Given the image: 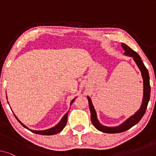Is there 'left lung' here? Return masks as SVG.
<instances>
[{
    "label": "left lung",
    "mask_w": 156,
    "mask_h": 156,
    "mask_svg": "<svg viewBox=\"0 0 156 156\" xmlns=\"http://www.w3.org/2000/svg\"><path fill=\"white\" fill-rule=\"evenodd\" d=\"M121 46L125 51L124 55L126 56L133 57V60L137 65L138 67L139 68L140 72H141V75L143 80H144V97H143V101L141 106L139 109L133 115L130 116L129 119H127L124 122H123L121 125L118 126L114 127H108L102 125L100 123V122L98 120L97 113L94 107L90 97L87 96V99L89 101V109H90L91 112V123L94 125L96 129L99 131L104 132V133H121V132L126 131L127 130L131 129L133 126L139 122L142 117L146 112V110L147 108V106H148L149 99H150V95H151V86H150V77H149V74L148 69L145 67L144 62L141 60V58L138 55L137 52L133 51L132 49L129 48V46L124 43L121 44Z\"/></svg>",
    "instance_id": "obj_1"
}]
</instances>
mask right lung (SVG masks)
<instances>
[{
  "instance_id": "obj_1",
  "label": "right lung",
  "mask_w": 156,
  "mask_h": 156,
  "mask_svg": "<svg viewBox=\"0 0 156 156\" xmlns=\"http://www.w3.org/2000/svg\"><path fill=\"white\" fill-rule=\"evenodd\" d=\"M76 98H74V99L72 100V101L70 102V105H72V104L73 103L74 101V100L76 99ZM68 112H69V111H68ZM68 112L66 113L65 114V116H64L62 119L60 120V121L57 123L56 126H53L52 128H50V129H46V130H42V131H35V130H32V129H30L27 128L26 126L23 124V123L21 122V121L19 120V119L17 118V116L15 115V116H16V118L17 120L19 121V123H20L21 125L23 126V127L25 128V129L30 130V131L33 132V133H37V134H40V135H45V136H51V135H54V134H57L59 133V132H61L62 131L64 128L67 124V116H68Z\"/></svg>"
}]
</instances>
